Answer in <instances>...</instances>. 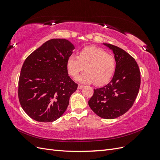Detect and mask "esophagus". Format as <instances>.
<instances>
[{
    "mask_svg": "<svg viewBox=\"0 0 160 160\" xmlns=\"http://www.w3.org/2000/svg\"><path fill=\"white\" fill-rule=\"evenodd\" d=\"M83 87H84L83 85H80V84H79V85H78V89H81L82 88H83Z\"/></svg>",
    "mask_w": 160,
    "mask_h": 160,
    "instance_id": "1",
    "label": "esophagus"
}]
</instances>
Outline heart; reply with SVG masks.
I'll return each mask as SVG.
<instances>
[{
  "label": "heart",
  "mask_w": 160,
  "mask_h": 160,
  "mask_svg": "<svg viewBox=\"0 0 160 160\" xmlns=\"http://www.w3.org/2000/svg\"><path fill=\"white\" fill-rule=\"evenodd\" d=\"M86 72L77 77L82 83H93L102 85L109 82L114 74L116 61L113 55L95 46L82 49L78 56L72 54L67 61L69 73L75 77L84 69Z\"/></svg>",
  "instance_id": "1"
}]
</instances>
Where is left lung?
I'll use <instances>...</instances> for the list:
<instances>
[{"label": "left lung", "instance_id": "1", "mask_svg": "<svg viewBox=\"0 0 160 160\" xmlns=\"http://www.w3.org/2000/svg\"><path fill=\"white\" fill-rule=\"evenodd\" d=\"M113 51L116 67L113 79L99 89H94L89 105L100 118L111 119L123 115L132 107L139 93L141 77L134 58L121 48L108 43Z\"/></svg>", "mask_w": 160, "mask_h": 160}]
</instances>
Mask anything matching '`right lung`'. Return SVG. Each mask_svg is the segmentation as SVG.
Masks as SVG:
<instances>
[{"mask_svg": "<svg viewBox=\"0 0 160 160\" xmlns=\"http://www.w3.org/2000/svg\"><path fill=\"white\" fill-rule=\"evenodd\" d=\"M74 45L65 38L45 42L28 55L18 79L19 102L39 122H52L64 113L78 85L68 75L67 61Z\"/></svg>", "mask_w": 160, "mask_h": 160, "instance_id": "right-lung-1", "label": "right lung"}]
</instances>
